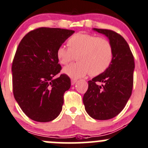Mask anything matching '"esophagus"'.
<instances>
[{
    "label": "esophagus",
    "mask_w": 148,
    "mask_h": 148,
    "mask_svg": "<svg viewBox=\"0 0 148 148\" xmlns=\"http://www.w3.org/2000/svg\"><path fill=\"white\" fill-rule=\"evenodd\" d=\"M76 82H77V80L72 79V80H71V85H75V84Z\"/></svg>",
    "instance_id": "34e87169"
}]
</instances>
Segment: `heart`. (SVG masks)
<instances>
[{
	"label": "heart",
	"instance_id": "1",
	"mask_svg": "<svg viewBox=\"0 0 148 148\" xmlns=\"http://www.w3.org/2000/svg\"><path fill=\"white\" fill-rule=\"evenodd\" d=\"M69 47L61 45L57 49V58L62 65H67L77 56V62L68 65L63 73L73 78L104 72L113 59L112 44L105 38L93 34L77 33L68 41Z\"/></svg>",
	"mask_w": 148,
	"mask_h": 148
}]
</instances>
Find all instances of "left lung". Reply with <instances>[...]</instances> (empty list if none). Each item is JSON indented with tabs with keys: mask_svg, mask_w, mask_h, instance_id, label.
<instances>
[{
	"mask_svg": "<svg viewBox=\"0 0 148 148\" xmlns=\"http://www.w3.org/2000/svg\"><path fill=\"white\" fill-rule=\"evenodd\" d=\"M93 29L107 36L113 48V59L104 72L89 80L83 101L89 116L98 120H106L119 114L131 96L134 57L120 34L109 29ZM99 82L103 84L99 86Z\"/></svg>",
	"mask_w": 148,
	"mask_h": 148,
	"instance_id": "left-lung-1",
	"label": "left lung"
}]
</instances>
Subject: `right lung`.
Wrapping results in <instances>:
<instances>
[{
    "mask_svg": "<svg viewBox=\"0 0 148 148\" xmlns=\"http://www.w3.org/2000/svg\"><path fill=\"white\" fill-rule=\"evenodd\" d=\"M74 31L41 27L26 34L18 45L12 63L13 92L21 110L39 122L54 120L60 114L64 93L71 79L61 74L57 49Z\"/></svg>",
    "mask_w": 148,
    "mask_h": 148,
    "instance_id": "right-lung-1",
    "label": "right lung"
}]
</instances>
